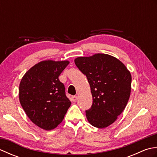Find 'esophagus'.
<instances>
[{
	"instance_id": "1",
	"label": "esophagus",
	"mask_w": 157,
	"mask_h": 157,
	"mask_svg": "<svg viewBox=\"0 0 157 157\" xmlns=\"http://www.w3.org/2000/svg\"><path fill=\"white\" fill-rule=\"evenodd\" d=\"M71 100L73 101V102H75L77 100V96H73L71 97Z\"/></svg>"
}]
</instances>
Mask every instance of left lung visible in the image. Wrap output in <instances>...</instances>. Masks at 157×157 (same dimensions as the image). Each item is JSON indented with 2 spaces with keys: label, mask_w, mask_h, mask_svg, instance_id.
<instances>
[{
  "label": "left lung",
  "mask_w": 157,
  "mask_h": 157,
  "mask_svg": "<svg viewBox=\"0 0 157 157\" xmlns=\"http://www.w3.org/2000/svg\"><path fill=\"white\" fill-rule=\"evenodd\" d=\"M74 61L90 86L93 101L91 108L86 111L88 121L96 128H106L115 121L128 104L131 73L119 59L106 54L80 56Z\"/></svg>",
  "instance_id": "8db88e82"
}]
</instances>
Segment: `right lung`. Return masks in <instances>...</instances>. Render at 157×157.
<instances>
[{"mask_svg":"<svg viewBox=\"0 0 157 157\" xmlns=\"http://www.w3.org/2000/svg\"><path fill=\"white\" fill-rule=\"evenodd\" d=\"M68 61H41L33 66L19 84V101L29 119L43 129L57 127L71 105L59 76Z\"/></svg>","mask_w":157,"mask_h":157,"instance_id":"right-lung-1","label":"right lung"}]
</instances>
